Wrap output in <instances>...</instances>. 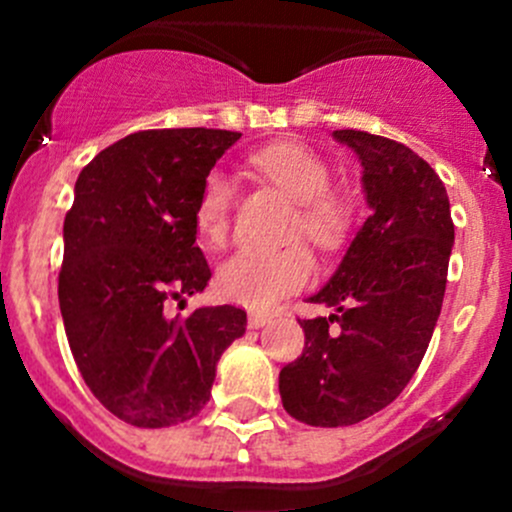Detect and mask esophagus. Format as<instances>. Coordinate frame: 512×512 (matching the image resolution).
Here are the masks:
<instances>
[{"label":"esophagus","mask_w":512,"mask_h":512,"mask_svg":"<svg viewBox=\"0 0 512 512\" xmlns=\"http://www.w3.org/2000/svg\"><path fill=\"white\" fill-rule=\"evenodd\" d=\"M270 314L267 312H250V317H247V327L250 329H260V327H265L267 322H270Z\"/></svg>","instance_id":"1"}]
</instances>
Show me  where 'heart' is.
Segmentation results:
<instances>
[{"label":"heart","instance_id":"1","mask_svg":"<svg viewBox=\"0 0 512 512\" xmlns=\"http://www.w3.org/2000/svg\"><path fill=\"white\" fill-rule=\"evenodd\" d=\"M255 165L302 203L297 227L322 250L342 245L352 225V208L342 195L332 193V170L327 160L312 148L294 141H280L255 153ZM232 183L223 170H213L203 180L195 225L208 245L220 247L230 235ZM314 257L307 247L292 245L285 250H257L247 247L232 255L220 267V294L245 307H272L285 294L297 292L314 277Z\"/></svg>","mask_w":512,"mask_h":512}]
</instances>
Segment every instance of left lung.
Here are the masks:
<instances>
[{
    "label": "left lung",
    "mask_w": 512,
    "mask_h": 512,
    "mask_svg": "<svg viewBox=\"0 0 512 512\" xmlns=\"http://www.w3.org/2000/svg\"><path fill=\"white\" fill-rule=\"evenodd\" d=\"M359 156L371 215L299 319L304 349L280 371L282 406L309 426H352L389 406L416 374L446 292L453 220L436 170L409 146L334 131Z\"/></svg>",
    "instance_id": "left-lung-1"
}]
</instances>
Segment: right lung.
<instances>
[{
	"instance_id": "add662e5",
	"label": "right lung",
	"mask_w": 512,
	"mask_h": 512,
	"mask_svg": "<svg viewBox=\"0 0 512 512\" xmlns=\"http://www.w3.org/2000/svg\"><path fill=\"white\" fill-rule=\"evenodd\" d=\"M235 131H138L79 173L64 220L59 307L91 394L138 428L198 416L215 366L245 334V309L200 307L168 317V299L203 292L208 260L195 245V203Z\"/></svg>"
}]
</instances>
